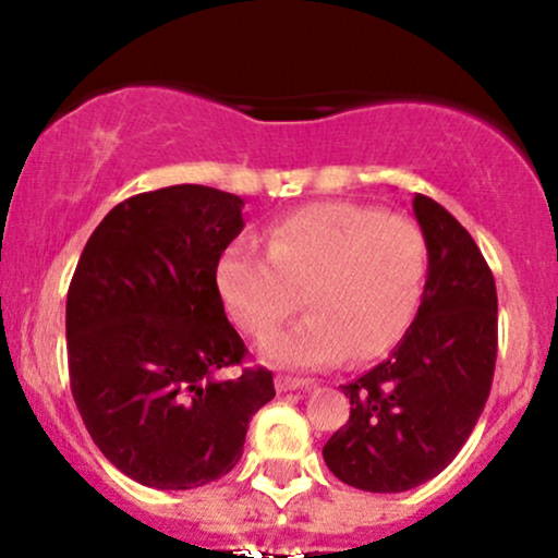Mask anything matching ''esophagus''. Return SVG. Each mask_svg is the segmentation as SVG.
Wrapping results in <instances>:
<instances>
[{"label": "esophagus", "mask_w": 558, "mask_h": 558, "mask_svg": "<svg viewBox=\"0 0 558 558\" xmlns=\"http://www.w3.org/2000/svg\"><path fill=\"white\" fill-rule=\"evenodd\" d=\"M275 386H278L280 393H288V390H310L315 388V380H310V377H288V375H278V380H275Z\"/></svg>", "instance_id": "esophagus-1"}]
</instances>
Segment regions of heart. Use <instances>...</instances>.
I'll return each mask as SVG.
<instances>
[{
  "instance_id": "b5f03b06",
  "label": "heart",
  "mask_w": 558,
  "mask_h": 558,
  "mask_svg": "<svg viewBox=\"0 0 558 558\" xmlns=\"http://www.w3.org/2000/svg\"><path fill=\"white\" fill-rule=\"evenodd\" d=\"M427 272L425 233L409 217L354 202L293 209L267 228V248L235 241L217 265L230 315L267 338L301 306L312 315L265 343L280 367L369 362L399 343Z\"/></svg>"
}]
</instances>
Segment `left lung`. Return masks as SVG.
<instances>
[{
  "instance_id": "left-lung-1",
  "label": "left lung",
  "mask_w": 558,
  "mask_h": 558,
  "mask_svg": "<svg viewBox=\"0 0 558 558\" xmlns=\"http://www.w3.org/2000/svg\"><path fill=\"white\" fill-rule=\"evenodd\" d=\"M427 243L417 317L393 354L345 383L349 422L325 444L345 485L403 493L444 472L488 401L498 351V299L472 235L430 196L414 194Z\"/></svg>"
}]
</instances>
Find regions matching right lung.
Returning <instances> with one entry per match:
<instances>
[{
	"mask_svg": "<svg viewBox=\"0 0 558 558\" xmlns=\"http://www.w3.org/2000/svg\"><path fill=\"white\" fill-rule=\"evenodd\" d=\"M241 196L168 185L120 202L83 248L68 291L70 390L99 451L123 475L191 490L228 475L272 373L235 367L217 265L243 230Z\"/></svg>",
	"mask_w": 558,
	"mask_h": 558,
	"instance_id": "right-lung-1",
	"label": "right lung"
}]
</instances>
